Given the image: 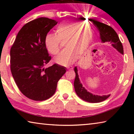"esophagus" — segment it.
I'll list each match as a JSON object with an SVG mask.
<instances>
[{
  "instance_id": "esophagus-1",
  "label": "esophagus",
  "mask_w": 134,
  "mask_h": 134,
  "mask_svg": "<svg viewBox=\"0 0 134 134\" xmlns=\"http://www.w3.org/2000/svg\"><path fill=\"white\" fill-rule=\"evenodd\" d=\"M67 69L68 70H71V69H72V66H68V67H67Z\"/></svg>"
}]
</instances>
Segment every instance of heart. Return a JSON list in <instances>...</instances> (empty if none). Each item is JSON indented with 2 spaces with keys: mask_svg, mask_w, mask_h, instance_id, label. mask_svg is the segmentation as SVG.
<instances>
[{
  "mask_svg": "<svg viewBox=\"0 0 134 134\" xmlns=\"http://www.w3.org/2000/svg\"><path fill=\"white\" fill-rule=\"evenodd\" d=\"M77 22H63L57 26L55 34L48 33L45 35V47L53 55L60 50V41H64V49L55 57L57 64L69 65L80 57L89 47L93 38V32L89 25Z\"/></svg>",
  "mask_w": 134,
  "mask_h": 134,
  "instance_id": "obj_1",
  "label": "heart"
}]
</instances>
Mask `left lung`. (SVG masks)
<instances>
[{"mask_svg": "<svg viewBox=\"0 0 134 134\" xmlns=\"http://www.w3.org/2000/svg\"><path fill=\"white\" fill-rule=\"evenodd\" d=\"M93 23L98 29L100 34V38L102 42H109L111 45L122 54H124V48L122 44L120 41L118 35L112 27L102 22L97 21V20H93ZM74 71L76 73L75 80L74 81V86L75 92L77 96L83 100L90 103H99L105 100L110 96V94L99 95L93 94L92 93L88 92L80 82L77 67H74Z\"/></svg>", "mask_w": 134, "mask_h": 134, "instance_id": "left-lung-1", "label": "left lung"}]
</instances>
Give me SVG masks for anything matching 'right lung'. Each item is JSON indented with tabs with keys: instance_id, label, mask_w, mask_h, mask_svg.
<instances>
[{
	"instance_id": "obj_1",
	"label": "right lung",
	"mask_w": 134,
	"mask_h": 134,
	"mask_svg": "<svg viewBox=\"0 0 134 134\" xmlns=\"http://www.w3.org/2000/svg\"><path fill=\"white\" fill-rule=\"evenodd\" d=\"M57 23L44 17L29 22L19 31L11 47L13 77L20 91L34 100H45L53 96L58 80L66 72V68L57 64L44 68L51 58L45 37Z\"/></svg>"
}]
</instances>
